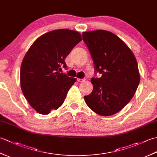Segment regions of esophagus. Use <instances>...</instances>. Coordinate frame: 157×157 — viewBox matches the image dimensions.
Segmentation results:
<instances>
[{"mask_svg":"<svg viewBox=\"0 0 157 157\" xmlns=\"http://www.w3.org/2000/svg\"><path fill=\"white\" fill-rule=\"evenodd\" d=\"M86 81L85 79H78V82L80 83H84Z\"/></svg>","mask_w":157,"mask_h":157,"instance_id":"obj_1","label":"esophagus"}]
</instances>
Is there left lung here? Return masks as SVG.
Listing matches in <instances>:
<instances>
[{
    "label": "left lung",
    "instance_id": "1",
    "mask_svg": "<svg viewBox=\"0 0 157 157\" xmlns=\"http://www.w3.org/2000/svg\"><path fill=\"white\" fill-rule=\"evenodd\" d=\"M99 78H92L93 90L84 96L88 107L101 116H111L125 107L134 96L140 75L138 63L128 45L106 30L83 32Z\"/></svg>",
    "mask_w": 157,
    "mask_h": 157
}]
</instances>
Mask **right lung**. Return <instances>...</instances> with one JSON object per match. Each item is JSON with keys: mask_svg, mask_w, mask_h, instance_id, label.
Segmentation results:
<instances>
[{"mask_svg": "<svg viewBox=\"0 0 157 157\" xmlns=\"http://www.w3.org/2000/svg\"><path fill=\"white\" fill-rule=\"evenodd\" d=\"M80 33L59 29L46 33L33 43L23 57L20 70L21 90L40 114L48 115L61 106L77 79L60 73L65 59L82 40Z\"/></svg>", "mask_w": 157, "mask_h": 157, "instance_id": "1", "label": "right lung"}]
</instances>
